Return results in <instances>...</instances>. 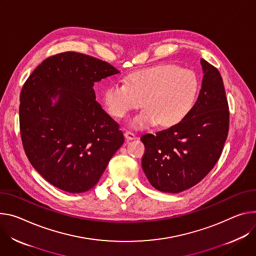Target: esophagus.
<instances>
[{"mask_svg": "<svg viewBox=\"0 0 256 256\" xmlns=\"http://www.w3.org/2000/svg\"><path fill=\"white\" fill-rule=\"evenodd\" d=\"M124 136L128 141H130V140H134L136 138V134L132 132H130V130H126L124 132Z\"/></svg>", "mask_w": 256, "mask_h": 256, "instance_id": "1", "label": "esophagus"}]
</instances>
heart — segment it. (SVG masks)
I'll return each instance as SVG.
<instances>
[{"label": "heart", "instance_id": "heart-1", "mask_svg": "<svg viewBox=\"0 0 256 256\" xmlns=\"http://www.w3.org/2000/svg\"><path fill=\"white\" fill-rule=\"evenodd\" d=\"M198 80L189 69L174 64H160L130 74L126 84L115 82L103 94L108 112L124 118L132 110L146 108L130 120L134 128H144L159 122L172 126L180 122L195 101Z\"/></svg>", "mask_w": 256, "mask_h": 256}]
</instances>
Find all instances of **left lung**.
Returning a JSON list of instances; mask_svg holds the SVG:
<instances>
[{"label":"left lung","mask_w":256,"mask_h":256,"mask_svg":"<svg viewBox=\"0 0 256 256\" xmlns=\"http://www.w3.org/2000/svg\"><path fill=\"white\" fill-rule=\"evenodd\" d=\"M202 86L198 99L178 124L141 136L145 145L143 170L153 187L164 193H180L202 180L224 149L230 112L218 69L201 59Z\"/></svg>","instance_id":"obj_1"}]
</instances>
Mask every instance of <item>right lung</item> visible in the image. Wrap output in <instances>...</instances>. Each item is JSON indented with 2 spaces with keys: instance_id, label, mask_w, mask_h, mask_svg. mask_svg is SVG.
<instances>
[{
  "instance_id": "add662e5",
  "label": "right lung",
  "mask_w": 256,
  "mask_h": 256,
  "mask_svg": "<svg viewBox=\"0 0 256 256\" xmlns=\"http://www.w3.org/2000/svg\"><path fill=\"white\" fill-rule=\"evenodd\" d=\"M118 72L106 61L64 52L44 59L22 86L23 149L34 170L60 190L92 189L124 142L120 124L102 109L94 90L95 82Z\"/></svg>"
}]
</instances>
